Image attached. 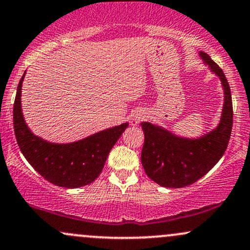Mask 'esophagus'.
<instances>
[{
	"mask_svg": "<svg viewBox=\"0 0 250 250\" xmlns=\"http://www.w3.org/2000/svg\"><path fill=\"white\" fill-rule=\"evenodd\" d=\"M143 120V116L142 115H134L133 117H131V125H139L140 122H141Z\"/></svg>",
	"mask_w": 250,
	"mask_h": 250,
	"instance_id": "1",
	"label": "esophagus"
}]
</instances>
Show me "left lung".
I'll list each match as a JSON object with an SVG mask.
<instances>
[{
    "label": "left lung",
    "mask_w": 250,
    "mask_h": 250,
    "mask_svg": "<svg viewBox=\"0 0 250 250\" xmlns=\"http://www.w3.org/2000/svg\"><path fill=\"white\" fill-rule=\"evenodd\" d=\"M201 59L221 80L225 100L216 128L200 137H183L168 129L142 122L145 133L141 162L146 174L162 187L182 188L205 176L225 154L231 127L233 103L226 75L208 54L200 51Z\"/></svg>",
    "instance_id": "left-lung-1"
}]
</instances>
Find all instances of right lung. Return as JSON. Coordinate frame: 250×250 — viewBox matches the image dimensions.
Listing matches in <instances>:
<instances>
[{
    "instance_id": "add662e5",
    "label": "right lung",
    "mask_w": 250,
    "mask_h": 250,
    "mask_svg": "<svg viewBox=\"0 0 250 250\" xmlns=\"http://www.w3.org/2000/svg\"><path fill=\"white\" fill-rule=\"evenodd\" d=\"M20 80L14 103V131L21 153L41 176L53 185L79 188L90 185L101 174L108 154L128 127V122L104 129L70 143H54L31 133L24 121Z\"/></svg>"
}]
</instances>
